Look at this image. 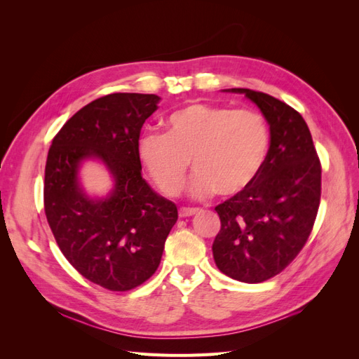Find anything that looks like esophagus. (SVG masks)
Masks as SVG:
<instances>
[{"instance_id":"34e87169","label":"esophagus","mask_w":359,"mask_h":359,"mask_svg":"<svg viewBox=\"0 0 359 359\" xmlns=\"http://www.w3.org/2000/svg\"><path fill=\"white\" fill-rule=\"evenodd\" d=\"M198 211H199L198 208H187V206H182V208H180V217H182V219H186V217L194 215Z\"/></svg>"}]
</instances>
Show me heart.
Segmentation results:
<instances>
[{
    "label": "heart",
    "mask_w": 359,
    "mask_h": 359,
    "mask_svg": "<svg viewBox=\"0 0 359 359\" xmlns=\"http://www.w3.org/2000/svg\"><path fill=\"white\" fill-rule=\"evenodd\" d=\"M163 127L165 135L140 136L137 157L166 196L181 193L189 160L198 172L191 181L194 198L214 191L235 196L255 181L266 160L268 126L255 111L194 103L172 112Z\"/></svg>",
    "instance_id": "obj_1"
}]
</instances>
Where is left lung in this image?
Wrapping results in <instances>:
<instances>
[{
  "label": "left lung",
  "instance_id": "8db88e82",
  "mask_svg": "<svg viewBox=\"0 0 359 359\" xmlns=\"http://www.w3.org/2000/svg\"><path fill=\"white\" fill-rule=\"evenodd\" d=\"M244 94L269 126V149L259 175L241 193L215 206L222 229L212 244L215 265L243 283L281 273L307 243L320 203V161L304 118L273 95Z\"/></svg>",
  "mask_w": 359,
  "mask_h": 359
}]
</instances>
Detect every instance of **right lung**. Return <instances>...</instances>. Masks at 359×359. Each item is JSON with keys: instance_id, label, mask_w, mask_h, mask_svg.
Wrapping results in <instances>:
<instances>
[{"instance_id": "1", "label": "right lung", "mask_w": 359, "mask_h": 359, "mask_svg": "<svg viewBox=\"0 0 359 359\" xmlns=\"http://www.w3.org/2000/svg\"><path fill=\"white\" fill-rule=\"evenodd\" d=\"M156 94L115 93L76 112L53 137L45 169V212L62 255L86 280L124 292L142 285L160 265L177 205L142 178L137 142L157 111ZM99 159L113 190L91 198L79 172Z\"/></svg>"}]
</instances>
